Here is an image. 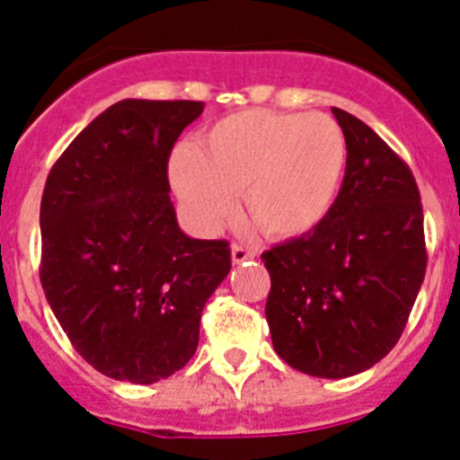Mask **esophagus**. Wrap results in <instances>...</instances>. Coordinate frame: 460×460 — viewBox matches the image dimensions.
Instances as JSON below:
<instances>
[{
    "label": "esophagus",
    "mask_w": 460,
    "mask_h": 460,
    "mask_svg": "<svg viewBox=\"0 0 460 460\" xmlns=\"http://www.w3.org/2000/svg\"><path fill=\"white\" fill-rule=\"evenodd\" d=\"M256 256L254 250H247V247H243V244H234L231 247V261H234L235 265L244 263V261H252Z\"/></svg>",
    "instance_id": "34e87169"
}]
</instances>
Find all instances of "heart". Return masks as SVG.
<instances>
[{
	"mask_svg": "<svg viewBox=\"0 0 460 460\" xmlns=\"http://www.w3.org/2000/svg\"><path fill=\"white\" fill-rule=\"evenodd\" d=\"M347 170V143L327 115L250 109L220 118L170 156V181L204 234L244 213L265 235L293 240L332 216Z\"/></svg>",
	"mask_w": 460,
	"mask_h": 460,
	"instance_id": "1",
	"label": "heart"
}]
</instances>
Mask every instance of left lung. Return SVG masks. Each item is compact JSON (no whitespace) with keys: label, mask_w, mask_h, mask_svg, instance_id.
<instances>
[{"label":"left lung","mask_w":460,"mask_h":460,"mask_svg":"<svg viewBox=\"0 0 460 460\" xmlns=\"http://www.w3.org/2000/svg\"><path fill=\"white\" fill-rule=\"evenodd\" d=\"M347 170L332 216L263 252L274 351L290 367L345 379L379 363L404 332L427 270L420 190L406 165L351 113L332 109Z\"/></svg>","instance_id":"obj_1"}]
</instances>
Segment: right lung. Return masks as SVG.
Returning a JSON list of instances; mask_svg holds the SVG:
<instances>
[{
  "instance_id": "add662e5",
  "label": "right lung",
  "mask_w": 460,
  "mask_h": 460,
  "mask_svg": "<svg viewBox=\"0 0 460 460\" xmlns=\"http://www.w3.org/2000/svg\"><path fill=\"white\" fill-rule=\"evenodd\" d=\"M201 111L204 102H118L47 177L42 290L75 349L111 379L147 385L181 370L231 270L229 243L183 234L170 199L167 158Z\"/></svg>"
}]
</instances>
